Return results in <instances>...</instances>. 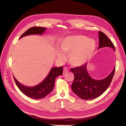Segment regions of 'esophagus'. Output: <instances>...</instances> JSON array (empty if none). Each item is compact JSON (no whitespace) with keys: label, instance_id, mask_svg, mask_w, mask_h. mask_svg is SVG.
<instances>
[{"label":"esophagus","instance_id":"obj_1","mask_svg":"<svg viewBox=\"0 0 126 126\" xmlns=\"http://www.w3.org/2000/svg\"><path fill=\"white\" fill-rule=\"evenodd\" d=\"M68 68H66V67H64L63 68V73L64 74V73H66V72H68Z\"/></svg>","mask_w":126,"mask_h":126}]
</instances>
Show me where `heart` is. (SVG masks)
I'll return each mask as SVG.
<instances>
[{"label":"heart","instance_id":"b5f03b06","mask_svg":"<svg viewBox=\"0 0 126 126\" xmlns=\"http://www.w3.org/2000/svg\"><path fill=\"white\" fill-rule=\"evenodd\" d=\"M62 51L58 50L57 55L61 60L65 58V53H68L69 61L71 65L79 66L92 58L96 49V43L82 35L71 36L64 39L60 44Z\"/></svg>","mask_w":126,"mask_h":126}]
</instances>
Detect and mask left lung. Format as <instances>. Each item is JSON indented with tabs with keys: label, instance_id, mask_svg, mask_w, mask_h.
<instances>
[{
	"label": "left lung",
	"instance_id": "obj_1",
	"mask_svg": "<svg viewBox=\"0 0 126 126\" xmlns=\"http://www.w3.org/2000/svg\"><path fill=\"white\" fill-rule=\"evenodd\" d=\"M99 47H110L115 51V47L110 39L101 31L98 32ZM87 63L78 67L71 68L74 74V80L71 85L74 93L83 100H92L98 97L107 89L113 79L115 67L106 78L101 80H95L91 77L87 70Z\"/></svg>",
	"mask_w": 126,
	"mask_h": 126
}]
</instances>
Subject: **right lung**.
Returning <instances> with one entry per match:
<instances>
[{
    "mask_svg": "<svg viewBox=\"0 0 126 126\" xmlns=\"http://www.w3.org/2000/svg\"><path fill=\"white\" fill-rule=\"evenodd\" d=\"M46 28L32 27L26 31L20 38L30 35V34H42L46 30ZM63 74V66L52 68L47 77L41 83L33 87H28L21 84L13 76L16 85L24 94L33 99H41L47 96L52 92L54 87L55 81L56 77Z\"/></svg>",
    "mask_w": 126,
    "mask_h": 126,
    "instance_id": "obj_1",
    "label": "right lung"
}]
</instances>
